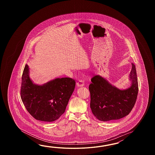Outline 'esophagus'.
I'll return each mask as SVG.
<instances>
[{
	"instance_id": "34e87169",
	"label": "esophagus",
	"mask_w": 155,
	"mask_h": 155,
	"mask_svg": "<svg viewBox=\"0 0 155 155\" xmlns=\"http://www.w3.org/2000/svg\"><path fill=\"white\" fill-rule=\"evenodd\" d=\"M76 85H77V87H82V86H84V81L82 80H79V81L77 82Z\"/></svg>"
}]
</instances>
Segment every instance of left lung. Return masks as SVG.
<instances>
[{"instance_id": "8db88e82", "label": "left lung", "mask_w": 155, "mask_h": 155, "mask_svg": "<svg viewBox=\"0 0 155 155\" xmlns=\"http://www.w3.org/2000/svg\"><path fill=\"white\" fill-rule=\"evenodd\" d=\"M130 87L120 90L99 75L92 78L89 85L90 108L102 121L119 120L128 115L135 105L138 94V81L135 65L132 63L129 75Z\"/></svg>"}]
</instances>
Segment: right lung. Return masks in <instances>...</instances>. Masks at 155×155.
I'll return each instance as SVG.
<instances>
[{"instance_id": "1", "label": "right lung", "mask_w": 155, "mask_h": 155, "mask_svg": "<svg viewBox=\"0 0 155 155\" xmlns=\"http://www.w3.org/2000/svg\"><path fill=\"white\" fill-rule=\"evenodd\" d=\"M75 86V81L70 78H56L41 85L35 84L30 78L26 64L21 79V99L34 118L52 122L65 112Z\"/></svg>"}]
</instances>
